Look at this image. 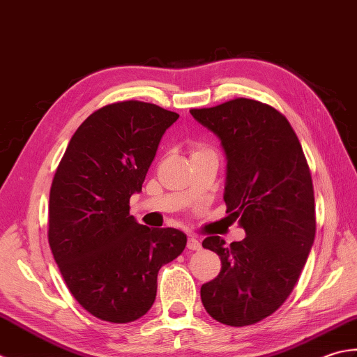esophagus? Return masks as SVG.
<instances>
[{
    "label": "esophagus",
    "mask_w": 357,
    "mask_h": 357,
    "mask_svg": "<svg viewBox=\"0 0 357 357\" xmlns=\"http://www.w3.org/2000/svg\"><path fill=\"white\" fill-rule=\"evenodd\" d=\"M188 250H192V251H197L202 248V243L199 242V238L195 236H189L188 237V242H186Z\"/></svg>",
    "instance_id": "34e87169"
}]
</instances>
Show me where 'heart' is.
Masks as SVG:
<instances>
[{
	"label": "heart",
	"mask_w": 357,
	"mask_h": 357,
	"mask_svg": "<svg viewBox=\"0 0 357 357\" xmlns=\"http://www.w3.org/2000/svg\"><path fill=\"white\" fill-rule=\"evenodd\" d=\"M191 151H192V154H197V152H202V151H208V148L202 146L200 143H194L192 146H191Z\"/></svg>",
	"instance_id": "obj_1"
}]
</instances>
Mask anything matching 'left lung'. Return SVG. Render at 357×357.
<instances>
[{
	"label": "left lung",
	"instance_id": "obj_1",
	"mask_svg": "<svg viewBox=\"0 0 357 357\" xmlns=\"http://www.w3.org/2000/svg\"><path fill=\"white\" fill-rule=\"evenodd\" d=\"M189 112L222 140L223 199L246 232L229 245L219 236L203 240L222 261L219 275L202 285L203 307L225 325L257 324L293 293L314 242L310 166L289 121L270 105L238 97Z\"/></svg>",
	"mask_w": 357,
	"mask_h": 357
}]
</instances>
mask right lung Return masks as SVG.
<instances>
[{
    "instance_id": "obj_1",
    "label": "right lung",
    "mask_w": 357,
    "mask_h": 357,
    "mask_svg": "<svg viewBox=\"0 0 357 357\" xmlns=\"http://www.w3.org/2000/svg\"><path fill=\"white\" fill-rule=\"evenodd\" d=\"M178 114L138 100L97 109L72 135L49 195L47 238L70 294L101 321L146 314L157 274L180 256L186 236L148 228L129 214L162 135Z\"/></svg>"
}]
</instances>
